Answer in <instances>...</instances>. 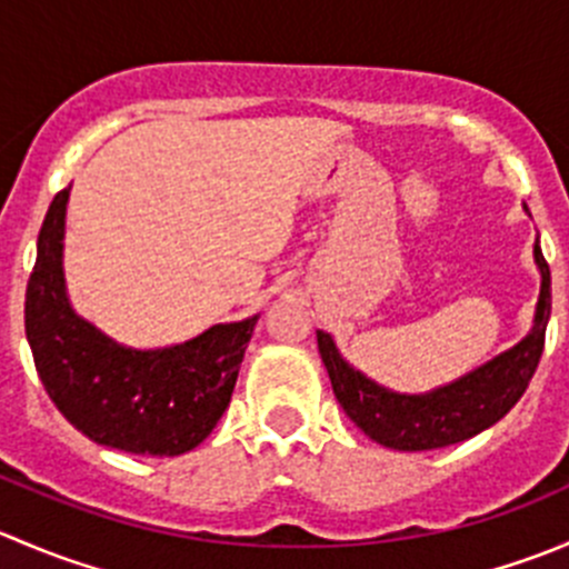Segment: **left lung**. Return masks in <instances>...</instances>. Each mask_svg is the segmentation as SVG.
I'll use <instances>...</instances> for the list:
<instances>
[{"instance_id": "obj_1", "label": "left lung", "mask_w": 569, "mask_h": 569, "mask_svg": "<svg viewBox=\"0 0 569 569\" xmlns=\"http://www.w3.org/2000/svg\"><path fill=\"white\" fill-rule=\"evenodd\" d=\"M533 258L542 272L533 330L515 349L498 355L481 369L470 371L451 386L438 388L435 393L405 396L375 386L360 371H355L338 355L332 338L319 330V355L343 412L371 440L399 451L443 449L501 421L526 393L545 349V327L550 317V269L539 242L533 244Z\"/></svg>"}]
</instances>
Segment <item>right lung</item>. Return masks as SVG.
I'll return each mask as SVG.
<instances>
[{
  "mask_svg": "<svg viewBox=\"0 0 569 569\" xmlns=\"http://www.w3.org/2000/svg\"><path fill=\"white\" fill-rule=\"evenodd\" d=\"M68 189L51 200L27 283L24 327L46 393L73 429L129 455L178 457L209 438L231 405L256 317L214 325L170 349L118 347L71 311L62 289Z\"/></svg>",
  "mask_w": 569,
  "mask_h": 569,
  "instance_id": "1",
  "label": "right lung"
}]
</instances>
